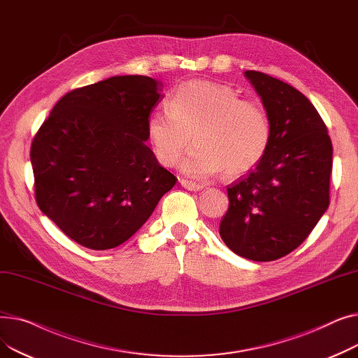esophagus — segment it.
Segmentation results:
<instances>
[{
	"mask_svg": "<svg viewBox=\"0 0 358 358\" xmlns=\"http://www.w3.org/2000/svg\"><path fill=\"white\" fill-rule=\"evenodd\" d=\"M180 184L184 187V189L190 190V192H199V190L203 189L201 184H196V182L189 181V180H185V178H180Z\"/></svg>",
	"mask_w": 358,
	"mask_h": 358,
	"instance_id": "1",
	"label": "esophagus"
}]
</instances>
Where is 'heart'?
I'll return each instance as SVG.
<instances>
[{
  "mask_svg": "<svg viewBox=\"0 0 358 358\" xmlns=\"http://www.w3.org/2000/svg\"><path fill=\"white\" fill-rule=\"evenodd\" d=\"M150 148L159 164L173 166L190 143H197L181 162L194 178H209L224 171L234 178L247 174L264 159L273 126L258 101L241 99L229 87L210 81L178 85L169 110H157L146 124Z\"/></svg>",
  "mask_w": 358,
  "mask_h": 358,
  "instance_id": "heart-1",
  "label": "heart"
}]
</instances>
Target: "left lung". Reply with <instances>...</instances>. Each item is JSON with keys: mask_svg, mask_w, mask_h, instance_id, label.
Listing matches in <instances>:
<instances>
[{"mask_svg": "<svg viewBox=\"0 0 358 358\" xmlns=\"http://www.w3.org/2000/svg\"><path fill=\"white\" fill-rule=\"evenodd\" d=\"M245 77L273 126L267 155L228 185L219 234L252 261H273L302 243L329 206L332 143L313 104L294 87L258 71Z\"/></svg>", "mask_w": 358, "mask_h": 358, "instance_id": "left-lung-1", "label": "left lung"}]
</instances>
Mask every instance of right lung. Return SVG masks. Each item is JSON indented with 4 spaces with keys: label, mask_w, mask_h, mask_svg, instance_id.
Instances as JSON below:
<instances>
[{
    "label": "right lung",
    "mask_w": 358,
    "mask_h": 358,
    "mask_svg": "<svg viewBox=\"0 0 358 358\" xmlns=\"http://www.w3.org/2000/svg\"><path fill=\"white\" fill-rule=\"evenodd\" d=\"M162 83L122 75L72 90L55 104L30 149L39 209L90 250L119 247L177 178L145 143Z\"/></svg>",
    "instance_id": "add662e5"
}]
</instances>
